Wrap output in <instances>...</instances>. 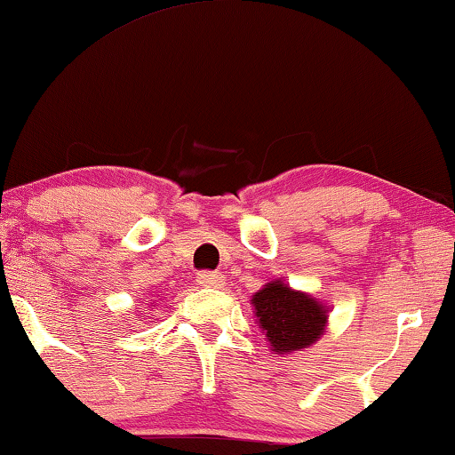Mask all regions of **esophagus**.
Instances as JSON below:
<instances>
[{
    "instance_id": "obj_1",
    "label": "esophagus",
    "mask_w": 455,
    "mask_h": 455,
    "mask_svg": "<svg viewBox=\"0 0 455 455\" xmlns=\"http://www.w3.org/2000/svg\"><path fill=\"white\" fill-rule=\"evenodd\" d=\"M225 282V274H220V271H204L198 275V283L204 288H222Z\"/></svg>"
}]
</instances>
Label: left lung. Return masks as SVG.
Wrapping results in <instances>:
<instances>
[{
	"label": "left lung",
	"instance_id": "left-lung-1",
	"mask_svg": "<svg viewBox=\"0 0 455 455\" xmlns=\"http://www.w3.org/2000/svg\"><path fill=\"white\" fill-rule=\"evenodd\" d=\"M257 327L266 335L271 354L290 355L308 349L329 327L324 302L282 280H271L251 296Z\"/></svg>",
	"mask_w": 455,
	"mask_h": 455
}]
</instances>
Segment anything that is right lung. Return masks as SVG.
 <instances>
[{"label":"right lung","instance_id":"obj_1","mask_svg":"<svg viewBox=\"0 0 455 455\" xmlns=\"http://www.w3.org/2000/svg\"><path fill=\"white\" fill-rule=\"evenodd\" d=\"M151 307H153V304H151Z\"/></svg>","mask_w":455,"mask_h":455}]
</instances>
